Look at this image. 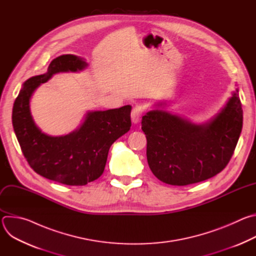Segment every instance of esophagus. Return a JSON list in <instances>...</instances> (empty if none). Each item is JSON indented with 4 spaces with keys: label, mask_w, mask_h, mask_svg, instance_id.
Here are the masks:
<instances>
[{
    "label": "esophagus",
    "mask_w": 256,
    "mask_h": 256,
    "mask_svg": "<svg viewBox=\"0 0 256 256\" xmlns=\"http://www.w3.org/2000/svg\"><path fill=\"white\" fill-rule=\"evenodd\" d=\"M142 109L136 105L134 107H132V114H130V116H132V120L134 124H138L142 118Z\"/></svg>",
    "instance_id": "1"
}]
</instances>
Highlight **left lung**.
Masks as SVG:
<instances>
[{"label": "left lung", "mask_w": 256, "mask_h": 256, "mask_svg": "<svg viewBox=\"0 0 256 256\" xmlns=\"http://www.w3.org/2000/svg\"><path fill=\"white\" fill-rule=\"evenodd\" d=\"M243 124L238 90L212 120L196 126L163 110L142 116L147 160L153 174L171 186H188L220 173L232 158Z\"/></svg>", "instance_id": "left-lung-1"}]
</instances>
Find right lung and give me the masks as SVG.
Instances as JSON below:
<instances>
[{
    "label": "right lung",
    "instance_id": "add662e5",
    "mask_svg": "<svg viewBox=\"0 0 256 256\" xmlns=\"http://www.w3.org/2000/svg\"><path fill=\"white\" fill-rule=\"evenodd\" d=\"M87 64L72 54H62L48 72L28 79L17 96L12 114L14 132L30 167L42 176L66 186H86L99 178L110 146L132 126V106L89 112L82 126L64 136H50L35 126L29 99L40 84L60 72L83 70Z\"/></svg>",
    "mask_w": 256,
    "mask_h": 256
}]
</instances>
